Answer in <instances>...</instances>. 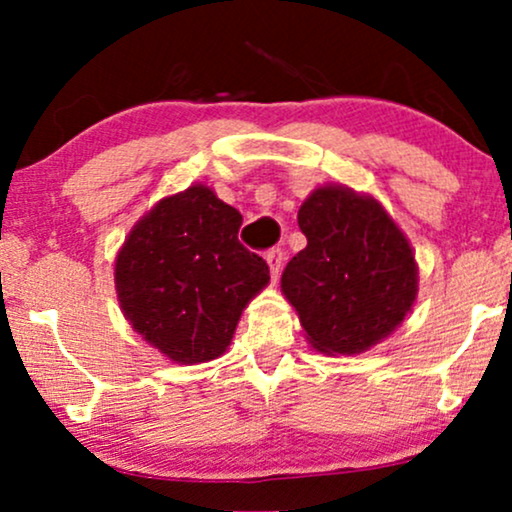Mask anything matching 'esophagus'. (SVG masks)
<instances>
[{
    "mask_svg": "<svg viewBox=\"0 0 512 512\" xmlns=\"http://www.w3.org/2000/svg\"><path fill=\"white\" fill-rule=\"evenodd\" d=\"M266 261H268V268H270V278L278 280V275L282 270V249H270L266 254Z\"/></svg>",
    "mask_w": 512,
    "mask_h": 512,
    "instance_id": "esophagus-1",
    "label": "esophagus"
}]
</instances>
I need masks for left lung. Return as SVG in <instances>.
I'll use <instances>...</instances> for the list:
<instances>
[{"mask_svg":"<svg viewBox=\"0 0 512 512\" xmlns=\"http://www.w3.org/2000/svg\"><path fill=\"white\" fill-rule=\"evenodd\" d=\"M306 246L280 287L316 352L362 354L410 314L419 268L410 239L369 194L323 184L299 208Z\"/></svg>","mask_w":512,"mask_h":512,"instance_id":"8db88e82","label":"left lung"}]
</instances>
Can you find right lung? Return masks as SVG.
<instances>
[{
	"instance_id": "obj_1",
	"label": "right lung",
	"mask_w": 512,
	"mask_h": 512,
	"mask_svg": "<svg viewBox=\"0 0 512 512\" xmlns=\"http://www.w3.org/2000/svg\"><path fill=\"white\" fill-rule=\"evenodd\" d=\"M242 215L206 184L165 196L131 227L114 258L129 326L174 364L227 352L246 304L270 282L237 234Z\"/></svg>"
}]
</instances>
